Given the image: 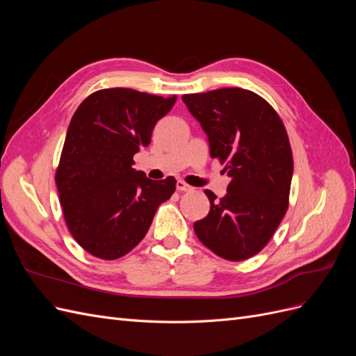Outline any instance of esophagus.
<instances>
[{
  "label": "esophagus",
  "instance_id": "34e87169",
  "mask_svg": "<svg viewBox=\"0 0 356 356\" xmlns=\"http://www.w3.org/2000/svg\"><path fill=\"white\" fill-rule=\"evenodd\" d=\"M177 190H178V191H190L191 187H190L188 184H186L184 181L178 179V182H177Z\"/></svg>",
  "mask_w": 356,
  "mask_h": 356
}]
</instances>
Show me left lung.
Listing matches in <instances>:
<instances>
[{"label": "left lung", "mask_w": 356, "mask_h": 356, "mask_svg": "<svg viewBox=\"0 0 356 356\" xmlns=\"http://www.w3.org/2000/svg\"><path fill=\"white\" fill-rule=\"evenodd\" d=\"M208 135L212 159L225 165L227 195L204 190L211 209L195 222L199 241L230 261L260 252L288 209L293 152L281 117L261 96L241 88L184 95Z\"/></svg>", "instance_id": "8db88e82"}]
</instances>
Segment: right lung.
<instances>
[{
  "mask_svg": "<svg viewBox=\"0 0 356 356\" xmlns=\"http://www.w3.org/2000/svg\"><path fill=\"white\" fill-rule=\"evenodd\" d=\"M175 101L114 88L92 93L74 113L55 181L72 238L89 254L115 260L131 252L174 195V177L153 181L132 165Z\"/></svg>",
  "mask_w": 356,
  "mask_h": 356,
  "instance_id": "add662e5",
  "label": "right lung"
}]
</instances>
